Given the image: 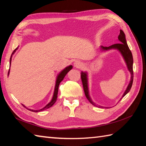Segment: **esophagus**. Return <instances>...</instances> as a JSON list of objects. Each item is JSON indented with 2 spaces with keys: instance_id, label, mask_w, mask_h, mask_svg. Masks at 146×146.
<instances>
[{
  "instance_id": "obj_1",
  "label": "esophagus",
  "mask_w": 146,
  "mask_h": 146,
  "mask_svg": "<svg viewBox=\"0 0 146 146\" xmlns=\"http://www.w3.org/2000/svg\"><path fill=\"white\" fill-rule=\"evenodd\" d=\"M73 65H74V67L75 68H80L82 66V62L79 60H76L75 62H74Z\"/></svg>"
}]
</instances>
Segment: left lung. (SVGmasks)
<instances>
[{
	"label": "left lung",
	"mask_w": 146,
	"mask_h": 146,
	"mask_svg": "<svg viewBox=\"0 0 146 146\" xmlns=\"http://www.w3.org/2000/svg\"><path fill=\"white\" fill-rule=\"evenodd\" d=\"M118 39L120 41V43H117V44H115L111 46H108V47H104V46H100V50L102 51H106L108 50H111V49H117V50L120 52L121 55L122 56L123 60L125 61V63L127 65V69L131 73V80H130V82L129 85L127 87L125 91L123 93L122 98H120V100L122 99L124 96L128 94L130 90H131L132 83H133V77H134V75H133V57L132 52L130 50L129 46L127 44L126 39H125V35L124 33H123V31L120 30V34L119 36H118ZM81 78H82V81L83 83V89H84L85 94L86 98L88 99L89 102L93 105H95V104L92 101V98L90 96L89 94V88H88V73L86 71L85 72H83L82 71L81 73Z\"/></svg>",
	"instance_id": "obj_1"
}]
</instances>
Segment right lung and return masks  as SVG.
Returning <instances> with one entry per match:
<instances>
[{"mask_svg":"<svg viewBox=\"0 0 146 146\" xmlns=\"http://www.w3.org/2000/svg\"><path fill=\"white\" fill-rule=\"evenodd\" d=\"M18 49V47L15 49V50L13 51V52H12V54H11V58H10V67H11V61H12V55H13L15 52L16 51L17 49ZM73 68V66L72 65H70V66H66V68H64V69H63V70H62L61 71H60V73H59L58 75H57V77H56V83H55V86H54V93H53V95H52V99L49 102V103L46 105L45 107H44L43 108H42L41 109H39V110H33V109H30V108H27L25 105H24L23 104V106L24 107H26L27 109H28L30 111H34V112H39V111H43L44 110H46L48 109V108L51 107L52 105H54V104L56 102V101L57 100V97H58V87H59V85H60V83L61 82V81H63V80L64 79V78L65 77V76L66 75V74L69 72V71L72 69ZM9 73H10V69H9V72H8V75H9Z\"/></svg>","mask_w":146,"mask_h":146,"instance_id":"1","label":"right lung"}]
</instances>
